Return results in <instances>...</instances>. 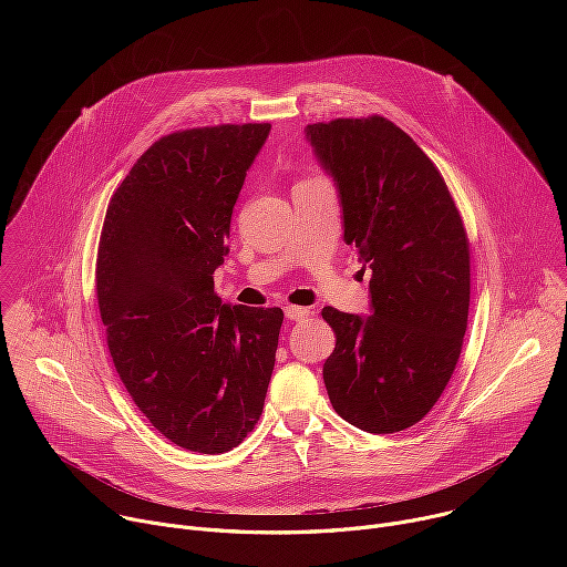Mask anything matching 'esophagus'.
<instances>
[{
    "instance_id": "1",
    "label": "esophagus",
    "mask_w": 567,
    "mask_h": 567,
    "mask_svg": "<svg viewBox=\"0 0 567 567\" xmlns=\"http://www.w3.org/2000/svg\"><path fill=\"white\" fill-rule=\"evenodd\" d=\"M309 313H311L309 307H298V305H289V307L285 309V316H287L289 320H305Z\"/></svg>"
}]
</instances>
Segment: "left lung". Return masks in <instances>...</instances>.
<instances>
[{
  "label": "left lung",
  "instance_id": "8db88e82",
  "mask_svg": "<svg viewBox=\"0 0 567 567\" xmlns=\"http://www.w3.org/2000/svg\"><path fill=\"white\" fill-rule=\"evenodd\" d=\"M339 188L343 239L372 271V313L322 307L337 348L322 365L334 411L368 433L417 424L462 352L471 298L468 237L444 177L383 116L307 125Z\"/></svg>",
  "mask_w": 567,
  "mask_h": 567
}]
</instances>
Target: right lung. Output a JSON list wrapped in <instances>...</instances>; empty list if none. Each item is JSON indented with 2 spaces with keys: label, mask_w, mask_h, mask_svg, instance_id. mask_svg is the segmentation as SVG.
I'll return each mask as SVG.
<instances>
[{
  "label": "right lung",
  "mask_w": 567,
  "mask_h": 567,
  "mask_svg": "<svg viewBox=\"0 0 567 567\" xmlns=\"http://www.w3.org/2000/svg\"><path fill=\"white\" fill-rule=\"evenodd\" d=\"M269 123L215 125L154 141L110 199L96 298L114 368L173 444L226 453L258 424L280 307L221 305L213 274Z\"/></svg>",
  "instance_id": "right-lung-1"
}]
</instances>
